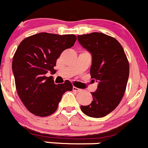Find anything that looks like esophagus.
Masks as SVG:
<instances>
[{"mask_svg": "<svg viewBox=\"0 0 148 148\" xmlns=\"http://www.w3.org/2000/svg\"><path fill=\"white\" fill-rule=\"evenodd\" d=\"M73 90H74V91H75V92H80V91H81V90H80V89L77 88V87H73Z\"/></svg>", "mask_w": 148, "mask_h": 148, "instance_id": "34e87169", "label": "esophagus"}]
</instances>
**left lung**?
<instances>
[{"label":"left lung","instance_id":"left-lung-1","mask_svg":"<svg viewBox=\"0 0 148 148\" xmlns=\"http://www.w3.org/2000/svg\"><path fill=\"white\" fill-rule=\"evenodd\" d=\"M79 43L92 56L91 78L98 84L91 92L93 100L81 106L85 115L101 118L112 112L124 96L130 74V65L121 44L100 32L77 36Z\"/></svg>","mask_w":148,"mask_h":148}]
</instances>
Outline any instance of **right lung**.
I'll list each match as a JSON object with an SVG mask.
<instances>
[{
    "label": "right lung",
    "mask_w": 148,
    "mask_h": 148,
    "mask_svg": "<svg viewBox=\"0 0 148 148\" xmlns=\"http://www.w3.org/2000/svg\"><path fill=\"white\" fill-rule=\"evenodd\" d=\"M74 34L41 32L23 40L12 61V71L17 93L27 110L36 116H48L57 110L63 95L71 91L73 86L66 80L56 84V60L64 50L74 45Z\"/></svg>",
    "instance_id": "right-lung-1"
}]
</instances>
